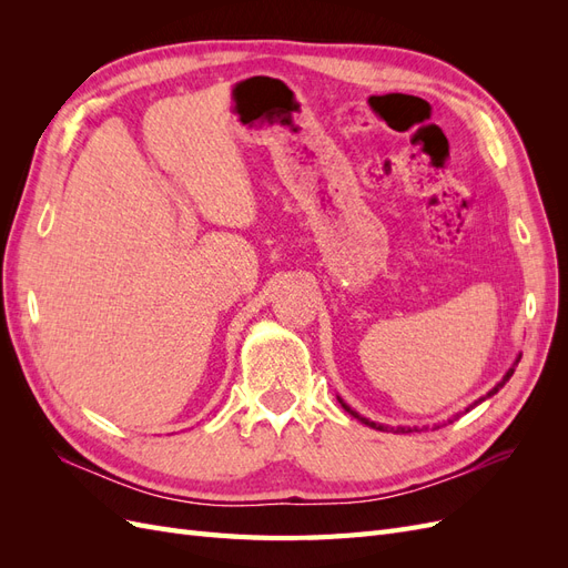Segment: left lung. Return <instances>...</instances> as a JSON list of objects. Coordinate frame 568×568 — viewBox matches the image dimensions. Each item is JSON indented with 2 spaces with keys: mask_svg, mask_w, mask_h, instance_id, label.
Returning <instances> with one entry per match:
<instances>
[{
  "mask_svg": "<svg viewBox=\"0 0 568 568\" xmlns=\"http://www.w3.org/2000/svg\"><path fill=\"white\" fill-rule=\"evenodd\" d=\"M517 363H519V359H517ZM511 374H514V367H511V369H509V372L505 374V379H503L500 384H497V386H495V388H493V390H490L488 395H484V398H478V400H476L474 405H478V403H484L486 398H490V395H495L497 390H500V388H503V386H505V384L509 382V376H511ZM341 405H343V409H346V412H351V415H353L355 419H359V422H363V424H367V426H372V428H379V432H388V426H384V424H374V422H369V419H365V417H359V415H357V412H355V409H351V407H348L346 403H343V400H341ZM474 405H471V407H474ZM471 407H467V412H469ZM457 417H459V415H457ZM457 417H455V419H457ZM450 422H453V419H450ZM436 428H438V426H436ZM390 432H395V434H409V432H417V426H415V428H409V426H398V428H390Z\"/></svg>",
  "mask_w": 568,
  "mask_h": 568,
  "instance_id": "left-lung-1",
  "label": "left lung"
}]
</instances>
